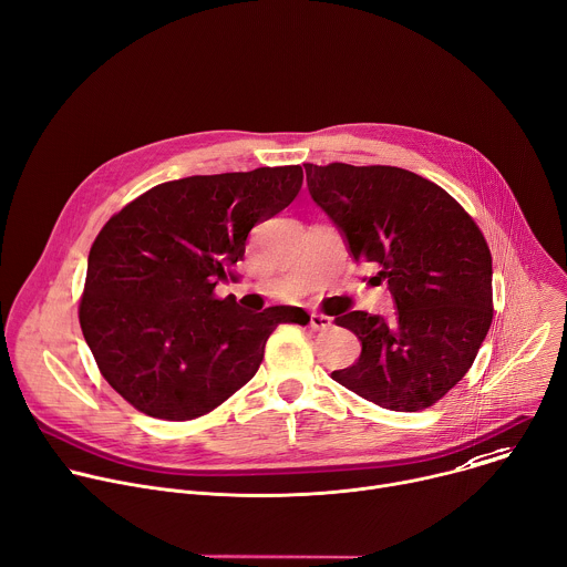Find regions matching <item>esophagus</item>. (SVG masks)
Here are the masks:
<instances>
[{
    "instance_id": "esophagus-1",
    "label": "esophagus",
    "mask_w": 567,
    "mask_h": 567,
    "mask_svg": "<svg viewBox=\"0 0 567 567\" xmlns=\"http://www.w3.org/2000/svg\"><path fill=\"white\" fill-rule=\"evenodd\" d=\"M332 326V319L326 317V315H319V312H312L310 315V328L315 332H321V330H328Z\"/></svg>"
}]
</instances>
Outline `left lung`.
Wrapping results in <instances>:
<instances>
[{
	"label": "left lung",
	"mask_w": 567,
	"mask_h": 567,
	"mask_svg": "<svg viewBox=\"0 0 567 567\" xmlns=\"http://www.w3.org/2000/svg\"><path fill=\"white\" fill-rule=\"evenodd\" d=\"M354 262L389 282L395 317L348 312L362 354L332 380L391 411H421L473 367L493 321V262L473 217L436 183L400 167L302 165Z\"/></svg>",
	"instance_id": "8db88e82"
}]
</instances>
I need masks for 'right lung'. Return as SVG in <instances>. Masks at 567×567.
I'll return each instance as SVG.
<instances>
[{"label": "right lung", "instance_id": "obj_1", "mask_svg": "<svg viewBox=\"0 0 567 567\" xmlns=\"http://www.w3.org/2000/svg\"><path fill=\"white\" fill-rule=\"evenodd\" d=\"M300 185L298 165L189 176L151 187L101 228L79 321L101 375L142 414H208L257 373L278 323L302 319L300 307L252 315L215 296L235 278L250 228Z\"/></svg>", "mask_w": 567, "mask_h": 567}]
</instances>
